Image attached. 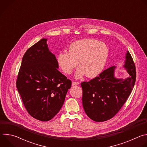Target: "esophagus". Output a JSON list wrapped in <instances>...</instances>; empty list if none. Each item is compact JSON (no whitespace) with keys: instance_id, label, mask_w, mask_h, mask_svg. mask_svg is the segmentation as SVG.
<instances>
[{"instance_id":"esophagus-1","label":"esophagus","mask_w":147,"mask_h":147,"mask_svg":"<svg viewBox=\"0 0 147 147\" xmlns=\"http://www.w3.org/2000/svg\"><path fill=\"white\" fill-rule=\"evenodd\" d=\"M79 84V82H76V81H73L72 82V86H77Z\"/></svg>"}]
</instances>
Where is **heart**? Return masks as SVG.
Masks as SVG:
<instances>
[{
    "instance_id": "heart-1",
    "label": "heart",
    "mask_w": 147,
    "mask_h": 147,
    "mask_svg": "<svg viewBox=\"0 0 147 147\" xmlns=\"http://www.w3.org/2000/svg\"><path fill=\"white\" fill-rule=\"evenodd\" d=\"M109 51L103 42L94 39L78 40L71 43L67 52H60L56 56L57 64L66 74H70L77 66L75 77L80 78L98 76L103 70L108 57Z\"/></svg>"
}]
</instances>
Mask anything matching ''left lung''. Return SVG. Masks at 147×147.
Instances as JSON below:
<instances>
[{
  "instance_id": "obj_1",
  "label": "left lung",
  "mask_w": 147,
  "mask_h": 147,
  "mask_svg": "<svg viewBox=\"0 0 147 147\" xmlns=\"http://www.w3.org/2000/svg\"><path fill=\"white\" fill-rule=\"evenodd\" d=\"M124 67L130 75L124 80L115 77L116 66H112L90 81L81 83L83 108L92 120L101 122L111 119L126 102L136 80V66L129 51Z\"/></svg>"
}]
</instances>
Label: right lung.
Wrapping results in <instances>:
<instances>
[{"instance_id": "right-lung-1", "label": "right lung", "mask_w": 147, "mask_h": 147, "mask_svg": "<svg viewBox=\"0 0 147 147\" xmlns=\"http://www.w3.org/2000/svg\"><path fill=\"white\" fill-rule=\"evenodd\" d=\"M43 38L24 53L16 87L28 113L47 121L60 110L71 81L59 70V65Z\"/></svg>"}]
</instances>
